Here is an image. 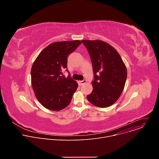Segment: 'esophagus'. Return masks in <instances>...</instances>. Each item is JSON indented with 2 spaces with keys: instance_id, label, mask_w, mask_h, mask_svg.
I'll return each instance as SVG.
<instances>
[{
  "instance_id": "1",
  "label": "esophagus",
  "mask_w": 159,
  "mask_h": 159,
  "mask_svg": "<svg viewBox=\"0 0 159 159\" xmlns=\"http://www.w3.org/2000/svg\"><path fill=\"white\" fill-rule=\"evenodd\" d=\"M86 82H87V80H86L85 79H84V80H82V81H78V84H79V85H80L85 84Z\"/></svg>"
}]
</instances>
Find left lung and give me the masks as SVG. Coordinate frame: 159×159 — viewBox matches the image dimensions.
Masks as SVG:
<instances>
[{
    "mask_svg": "<svg viewBox=\"0 0 159 159\" xmlns=\"http://www.w3.org/2000/svg\"><path fill=\"white\" fill-rule=\"evenodd\" d=\"M91 60L94 80L88 101L99 107L114 104L121 96L127 77L126 66L118 52L100 40H82Z\"/></svg>",
    "mask_w": 159,
    "mask_h": 159,
    "instance_id": "obj_1",
    "label": "left lung"
}]
</instances>
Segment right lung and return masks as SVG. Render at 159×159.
Wrapping results in <instances>:
<instances>
[{"label": "right lung", "mask_w": 159, "mask_h": 159, "mask_svg": "<svg viewBox=\"0 0 159 159\" xmlns=\"http://www.w3.org/2000/svg\"><path fill=\"white\" fill-rule=\"evenodd\" d=\"M81 43L79 40L52 43L41 51L33 63L32 87L36 98L44 107L58 111L70 104L78 84L70 74L63 78L62 70L67 69L68 56Z\"/></svg>", "instance_id": "1"}]
</instances>
